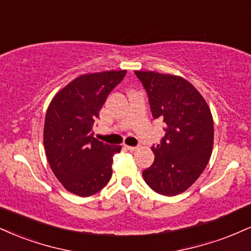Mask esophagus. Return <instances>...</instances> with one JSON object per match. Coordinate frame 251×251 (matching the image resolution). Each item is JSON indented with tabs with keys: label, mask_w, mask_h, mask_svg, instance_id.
Listing matches in <instances>:
<instances>
[{
	"label": "esophagus",
	"mask_w": 251,
	"mask_h": 251,
	"mask_svg": "<svg viewBox=\"0 0 251 251\" xmlns=\"http://www.w3.org/2000/svg\"><path fill=\"white\" fill-rule=\"evenodd\" d=\"M125 149L129 151V152H134V151H137V147L134 146H128V145H125Z\"/></svg>",
	"instance_id": "34e87169"
}]
</instances>
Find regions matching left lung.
Returning a JSON list of instances; mask_svg holds the SVG:
<instances>
[{"mask_svg":"<svg viewBox=\"0 0 251 251\" xmlns=\"http://www.w3.org/2000/svg\"><path fill=\"white\" fill-rule=\"evenodd\" d=\"M149 96L152 116L164 120L165 137L152 147L154 162L143 172L155 193L174 196L188 189L209 161L214 123L206 100L185 78L134 71Z\"/></svg>","mask_w":251,"mask_h":251,"instance_id":"left-lung-1","label":"left lung"}]
</instances>
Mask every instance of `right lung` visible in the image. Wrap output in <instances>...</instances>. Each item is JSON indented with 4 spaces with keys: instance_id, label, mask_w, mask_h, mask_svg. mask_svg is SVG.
<instances>
[{
    "instance_id": "right-lung-1",
    "label": "right lung",
    "mask_w": 251,
    "mask_h": 251,
    "mask_svg": "<svg viewBox=\"0 0 251 251\" xmlns=\"http://www.w3.org/2000/svg\"><path fill=\"white\" fill-rule=\"evenodd\" d=\"M126 70L77 77L51 100L45 116L43 141L48 161L66 191L91 196L112 176L113 146L93 137V124L107 96L124 79Z\"/></svg>"
}]
</instances>
